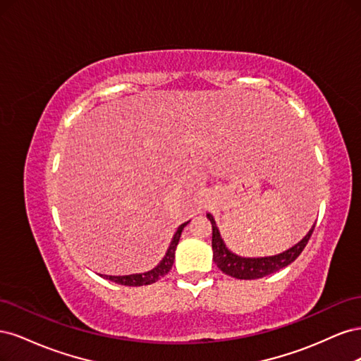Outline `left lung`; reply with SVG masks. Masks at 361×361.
I'll return each instance as SVG.
<instances>
[{"mask_svg": "<svg viewBox=\"0 0 361 361\" xmlns=\"http://www.w3.org/2000/svg\"><path fill=\"white\" fill-rule=\"evenodd\" d=\"M206 216L209 218V221L212 224L214 262L216 264V267L224 272V274L235 277V279H241V280L262 279L265 276L274 274V272L290 265L292 262L301 255L304 247L307 245L309 239L313 233L314 224H316L314 223L312 226L310 231L305 233V236L301 239L300 243L285 250L283 253H279L274 256H265V257H244V256H239V255L233 253V251L227 248V245L224 244V239L221 238L220 231H218L215 218L212 216V214H206Z\"/></svg>", "mask_w": 361, "mask_h": 361, "instance_id": "left-lung-1", "label": "left lung"}]
</instances>
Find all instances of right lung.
<instances>
[{"instance_id": "1", "label": "right lung", "mask_w": 361, "mask_h": 361, "mask_svg": "<svg viewBox=\"0 0 361 361\" xmlns=\"http://www.w3.org/2000/svg\"><path fill=\"white\" fill-rule=\"evenodd\" d=\"M188 223L190 221L183 223L178 227V231L173 235L171 243L166 251V256L162 257V260L154 269L146 271V272H140V274H130V276H104V279H108V280L117 283V285H123V286H143V285H152V283L158 281L161 277L166 276L167 272L171 269L173 262H174V251H176V247L179 244L183 227Z\"/></svg>"}]
</instances>
